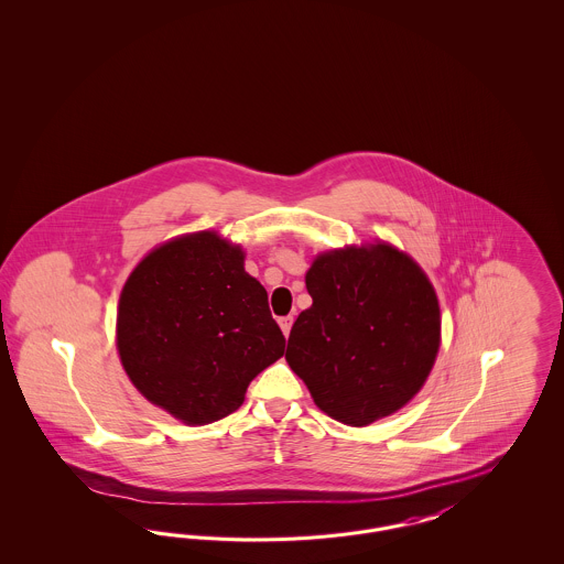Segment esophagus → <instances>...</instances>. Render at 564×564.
<instances>
[{"instance_id":"esophagus-1","label":"esophagus","mask_w":564,"mask_h":564,"mask_svg":"<svg viewBox=\"0 0 564 564\" xmlns=\"http://www.w3.org/2000/svg\"><path fill=\"white\" fill-rule=\"evenodd\" d=\"M279 325H281L283 334H285V336H290V332H292V325H294V317H292V315H288V317H281V319H279Z\"/></svg>"}]
</instances>
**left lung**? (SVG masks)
<instances>
[{"instance_id":"1","label":"left lung","mask_w":564,"mask_h":564,"mask_svg":"<svg viewBox=\"0 0 564 564\" xmlns=\"http://www.w3.org/2000/svg\"><path fill=\"white\" fill-rule=\"evenodd\" d=\"M313 306L285 359L323 412L364 427L410 402L440 349V306L419 264L391 245L319 256L306 272Z\"/></svg>"}]
</instances>
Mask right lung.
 I'll list each match as a JSON object with an SVG mask.
<instances>
[{
    "label": "right lung",
    "instance_id": "obj_1",
    "mask_svg": "<svg viewBox=\"0 0 564 564\" xmlns=\"http://www.w3.org/2000/svg\"><path fill=\"white\" fill-rule=\"evenodd\" d=\"M118 352L134 387L188 425L232 414L285 338L242 251L215 232L164 242L131 272Z\"/></svg>",
    "mask_w": 564,
    "mask_h": 564
}]
</instances>
